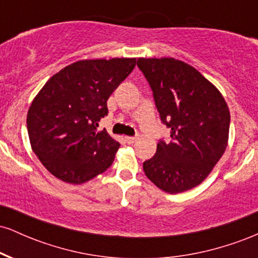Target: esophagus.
<instances>
[{
  "mask_svg": "<svg viewBox=\"0 0 258 258\" xmlns=\"http://www.w3.org/2000/svg\"><path fill=\"white\" fill-rule=\"evenodd\" d=\"M136 141H137V138L136 137H125V142L127 144H133Z\"/></svg>",
  "mask_w": 258,
  "mask_h": 258,
  "instance_id": "esophagus-1",
  "label": "esophagus"
}]
</instances>
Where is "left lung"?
Masks as SVG:
<instances>
[{"mask_svg": "<svg viewBox=\"0 0 258 258\" xmlns=\"http://www.w3.org/2000/svg\"><path fill=\"white\" fill-rule=\"evenodd\" d=\"M152 87L160 119L171 128L170 143L160 141L146 176L170 194L199 185L228 146L230 114L221 92L191 65L174 58H138Z\"/></svg>", "mask_w": 258, "mask_h": 258, "instance_id": "1", "label": "left lung"}]
</instances>
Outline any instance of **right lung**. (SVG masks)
<instances>
[{
  "label": "right lung",
  "mask_w": 258,
  "mask_h": 258,
  "mask_svg": "<svg viewBox=\"0 0 258 258\" xmlns=\"http://www.w3.org/2000/svg\"><path fill=\"white\" fill-rule=\"evenodd\" d=\"M136 58L90 59L53 75L26 117L34 153L58 179L82 184L106 171L120 143L97 127L110 94L132 73Z\"/></svg>",
  "instance_id": "1"
}]
</instances>
